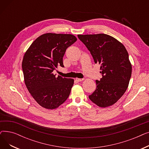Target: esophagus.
Masks as SVG:
<instances>
[{"instance_id": "34e87169", "label": "esophagus", "mask_w": 149, "mask_h": 149, "mask_svg": "<svg viewBox=\"0 0 149 149\" xmlns=\"http://www.w3.org/2000/svg\"><path fill=\"white\" fill-rule=\"evenodd\" d=\"M84 79H79V78H77L76 79V80L77 81H83Z\"/></svg>"}]
</instances>
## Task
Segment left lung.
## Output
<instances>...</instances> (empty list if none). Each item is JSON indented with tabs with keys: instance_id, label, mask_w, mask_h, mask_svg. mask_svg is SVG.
Segmentation results:
<instances>
[{
	"instance_id": "obj_1",
	"label": "left lung",
	"mask_w": 149,
	"mask_h": 149,
	"mask_svg": "<svg viewBox=\"0 0 149 149\" xmlns=\"http://www.w3.org/2000/svg\"><path fill=\"white\" fill-rule=\"evenodd\" d=\"M90 51L95 63L100 65L102 78L89 99L101 107L115 104L126 92L132 75V65L124 46L105 34L78 35Z\"/></svg>"
}]
</instances>
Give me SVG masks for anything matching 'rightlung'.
I'll return each mask as SVG.
<instances>
[{
  "label": "right lung",
  "instance_id": "1",
  "mask_svg": "<svg viewBox=\"0 0 149 149\" xmlns=\"http://www.w3.org/2000/svg\"><path fill=\"white\" fill-rule=\"evenodd\" d=\"M77 40L72 34L46 33L37 38L25 52L22 65L25 83L42 107L56 109L68 98L74 79L56 77L52 72L58 66L64 67L66 50Z\"/></svg>",
  "mask_w": 149,
  "mask_h": 149
}]
</instances>
